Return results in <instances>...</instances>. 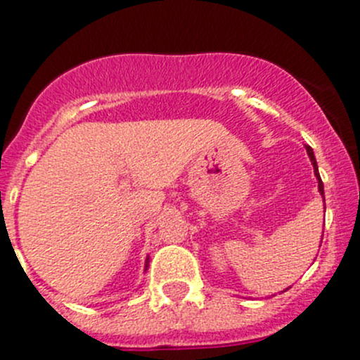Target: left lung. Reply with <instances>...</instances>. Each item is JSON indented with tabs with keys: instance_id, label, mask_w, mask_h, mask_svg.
<instances>
[{
	"instance_id": "left-lung-1",
	"label": "left lung",
	"mask_w": 360,
	"mask_h": 360,
	"mask_svg": "<svg viewBox=\"0 0 360 360\" xmlns=\"http://www.w3.org/2000/svg\"><path fill=\"white\" fill-rule=\"evenodd\" d=\"M306 151H308V156H309V160H311L313 170H315L316 181H319V191H320V195H322V198H323V183H322V179H320V174H319V165H316V160H315V153H313V149L309 148V146H306ZM323 202H326V198H323ZM322 237H323V236H322ZM283 292H285V290H283Z\"/></svg>"
}]
</instances>
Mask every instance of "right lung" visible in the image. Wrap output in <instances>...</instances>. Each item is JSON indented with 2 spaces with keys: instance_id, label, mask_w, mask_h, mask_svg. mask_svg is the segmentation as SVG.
I'll use <instances>...</instances> for the list:
<instances>
[{
  "instance_id": "add662e5",
  "label": "right lung",
  "mask_w": 360,
  "mask_h": 360,
  "mask_svg": "<svg viewBox=\"0 0 360 360\" xmlns=\"http://www.w3.org/2000/svg\"><path fill=\"white\" fill-rule=\"evenodd\" d=\"M148 265H149V257L146 258V269H144V271H148Z\"/></svg>"
}]
</instances>
